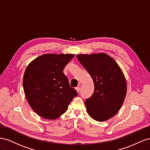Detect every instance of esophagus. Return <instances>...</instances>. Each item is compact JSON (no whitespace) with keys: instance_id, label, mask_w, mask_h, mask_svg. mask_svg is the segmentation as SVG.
Listing matches in <instances>:
<instances>
[{"instance_id":"esophagus-1","label":"esophagus","mask_w":150,"mask_h":150,"mask_svg":"<svg viewBox=\"0 0 150 150\" xmlns=\"http://www.w3.org/2000/svg\"><path fill=\"white\" fill-rule=\"evenodd\" d=\"M75 89H76V92H79V91H80V87H76L75 88Z\"/></svg>"}]
</instances>
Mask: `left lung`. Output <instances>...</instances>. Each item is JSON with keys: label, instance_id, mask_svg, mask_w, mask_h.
<instances>
[{"label": "left lung", "instance_id": "1", "mask_svg": "<svg viewBox=\"0 0 150 150\" xmlns=\"http://www.w3.org/2000/svg\"><path fill=\"white\" fill-rule=\"evenodd\" d=\"M76 57L94 83L93 94L85 101L88 115L97 121L108 120L118 112L125 100V75L114 59L104 53L80 54Z\"/></svg>", "mask_w": 150, "mask_h": 150}]
</instances>
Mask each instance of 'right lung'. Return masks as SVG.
<instances>
[{
    "mask_svg": "<svg viewBox=\"0 0 150 150\" xmlns=\"http://www.w3.org/2000/svg\"><path fill=\"white\" fill-rule=\"evenodd\" d=\"M74 56V54H45L27 67L23 77L25 96L40 116L47 119L59 117L78 95L63 72Z\"/></svg>",
    "mask_w": 150,
    "mask_h": 150,
    "instance_id": "add662e5",
    "label": "right lung"
}]
</instances>
